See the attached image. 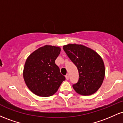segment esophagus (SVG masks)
I'll return each mask as SVG.
<instances>
[{
	"label": "esophagus",
	"mask_w": 123,
	"mask_h": 123,
	"mask_svg": "<svg viewBox=\"0 0 123 123\" xmlns=\"http://www.w3.org/2000/svg\"><path fill=\"white\" fill-rule=\"evenodd\" d=\"M65 77L66 79V80H68L69 79V74H66L65 76Z\"/></svg>",
	"instance_id": "obj_1"
}]
</instances>
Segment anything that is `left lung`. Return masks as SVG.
Listing matches in <instances>:
<instances>
[{"label": "left lung", "mask_w": 123, "mask_h": 123, "mask_svg": "<svg viewBox=\"0 0 123 123\" xmlns=\"http://www.w3.org/2000/svg\"><path fill=\"white\" fill-rule=\"evenodd\" d=\"M63 49L78 70V81L73 84L76 92L82 95L95 93L105 77V66L101 57L95 51L81 44H69Z\"/></svg>", "instance_id": "obj_1"}]
</instances>
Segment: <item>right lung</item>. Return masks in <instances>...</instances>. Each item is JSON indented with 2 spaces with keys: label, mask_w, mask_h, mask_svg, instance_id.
<instances>
[{
  "label": "right lung",
  "mask_w": 123,
  "mask_h": 123,
  "mask_svg": "<svg viewBox=\"0 0 123 123\" xmlns=\"http://www.w3.org/2000/svg\"><path fill=\"white\" fill-rule=\"evenodd\" d=\"M61 51L58 47L44 46L32 53L25 62L24 79L33 94L47 97L53 95L65 80L55 63Z\"/></svg>",
  "instance_id": "obj_1"
}]
</instances>
